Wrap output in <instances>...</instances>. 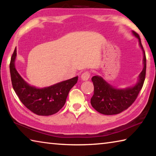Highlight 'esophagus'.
I'll return each instance as SVG.
<instances>
[{
  "instance_id": "obj_1",
  "label": "esophagus",
  "mask_w": 156,
  "mask_h": 156,
  "mask_svg": "<svg viewBox=\"0 0 156 156\" xmlns=\"http://www.w3.org/2000/svg\"><path fill=\"white\" fill-rule=\"evenodd\" d=\"M89 78H90V72H88V71L84 72L81 76V78L83 80H87Z\"/></svg>"
}]
</instances>
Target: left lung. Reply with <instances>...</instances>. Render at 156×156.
I'll use <instances>...</instances> for the list:
<instances>
[{
    "mask_svg": "<svg viewBox=\"0 0 156 156\" xmlns=\"http://www.w3.org/2000/svg\"><path fill=\"white\" fill-rule=\"evenodd\" d=\"M132 33L138 38L140 46L143 51V69L139 75L138 81L136 85L125 89L113 87L100 76L92 77L94 91L91 98V105L102 114L115 115L128 109L135 101L143 86L146 75V56L140 36L134 31H132Z\"/></svg>",
    "mask_w": 156,
    "mask_h": 156,
    "instance_id": "left-lung-1",
    "label": "left lung"
}]
</instances>
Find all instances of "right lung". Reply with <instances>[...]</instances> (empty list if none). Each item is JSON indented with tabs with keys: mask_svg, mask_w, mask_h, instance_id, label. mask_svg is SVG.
<instances>
[{
	"mask_svg": "<svg viewBox=\"0 0 156 156\" xmlns=\"http://www.w3.org/2000/svg\"><path fill=\"white\" fill-rule=\"evenodd\" d=\"M16 49L9 64L12 84L16 94L25 106L38 115H51L64 106L70 89L78 81V76L42 89L31 86L23 80L15 67Z\"/></svg>",
	"mask_w": 156,
	"mask_h": 156,
	"instance_id": "right-lung-1",
	"label": "right lung"
}]
</instances>
